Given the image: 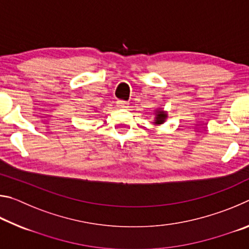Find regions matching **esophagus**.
I'll use <instances>...</instances> for the list:
<instances>
[{
    "instance_id": "esophagus-1",
    "label": "esophagus",
    "mask_w": 249,
    "mask_h": 249,
    "mask_svg": "<svg viewBox=\"0 0 249 249\" xmlns=\"http://www.w3.org/2000/svg\"><path fill=\"white\" fill-rule=\"evenodd\" d=\"M116 105H117V107H121V108H126V107H128V105H129V103L128 102H126V101H122V100H119L116 102Z\"/></svg>"
}]
</instances>
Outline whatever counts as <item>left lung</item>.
Here are the masks:
<instances>
[{"instance_id":"1","label":"left lung","mask_w":249,"mask_h":249,"mask_svg":"<svg viewBox=\"0 0 249 249\" xmlns=\"http://www.w3.org/2000/svg\"><path fill=\"white\" fill-rule=\"evenodd\" d=\"M167 117V115L165 114L163 112H159L157 116H156V124H161L163 123V121H165V119Z\"/></svg>"}]
</instances>
